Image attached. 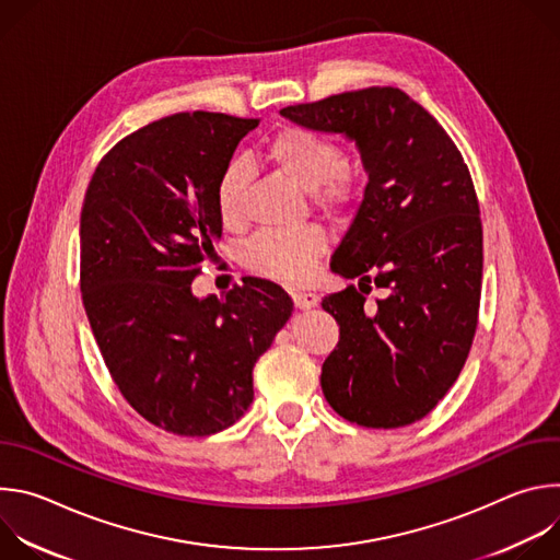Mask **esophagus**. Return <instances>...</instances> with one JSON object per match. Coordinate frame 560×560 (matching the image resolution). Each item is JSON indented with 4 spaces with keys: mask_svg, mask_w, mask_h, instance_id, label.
Returning <instances> with one entry per match:
<instances>
[{
    "mask_svg": "<svg viewBox=\"0 0 560 560\" xmlns=\"http://www.w3.org/2000/svg\"><path fill=\"white\" fill-rule=\"evenodd\" d=\"M292 301H294L296 310H312L318 305V296L314 292H294Z\"/></svg>",
    "mask_w": 560,
    "mask_h": 560,
    "instance_id": "1",
    "label": "esophagus"
}]
</instances>
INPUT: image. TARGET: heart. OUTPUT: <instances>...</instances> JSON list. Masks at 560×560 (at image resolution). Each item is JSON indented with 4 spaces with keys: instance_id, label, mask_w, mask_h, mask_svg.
Here are the masks:
<instances>
[{
    "instance_id": "obj_1",
    "label": "heart",
    "mask_w": 560,
    "mask_h": 560,
    "mask_svg": "<svg viewBox=\"0 0 560 560\" xmlns=\"http://www.w3.org/2000/svg\"><path fill=\"white\" fill-rule=\"evenodd\" d=\"M264 156L281 177L314 195L324 208H339L354 192V182L343 171L341 148L314 130L301 126L277 130L268 139ZM246 188L248 166L230 162L217 182V210L225 225L242 223ZM324 248L326 238L316 230L264 232L248 244L246 264L266 277L296 283L312 275Z\"/></svg>"
}]
</instances>
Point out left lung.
<instances>
[{
	"label": "left lung",
	"mask_w": 560,
	"mask_h": 560,
	"mask_svg": "<svg viewBox=\"0 0 560 560\" xmlns=\"http://www.w3.org/2000/svg\"><path fill=\"white\" fill-rule=\"evenodd\" d=\"M281 115L352 141L368 175L330 264L359 290L322 301L339 324L324 394L352 423L410 425L452 387L476 330L483 228L469 171L443 126L398 89L341 93ZM370 282L386 292L374 306L364 305Z\"/></svg>",
	"instance_id": "1"
}]
</instances>
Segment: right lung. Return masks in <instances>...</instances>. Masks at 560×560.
<instances>
[{
	"instance_id": "obj_1",
	"label": "right lung",
	"mask_w": 560,
	"mask_h": 560,
	"mask_svg": "<svg viewBox=\"0 0 560 560\" xmlns=\"http://www.w3.org/2000/svg\"><path fill=\"white\" fill-rule=\"evenodd\" d=\"M257 119L177 113L121 139L82 208V299L126 401L179 436L230 428L253 404V368L292 314L277 283L225 296L192 279L221 238L217 182Z\"/></svg>"
}]
</instances>
